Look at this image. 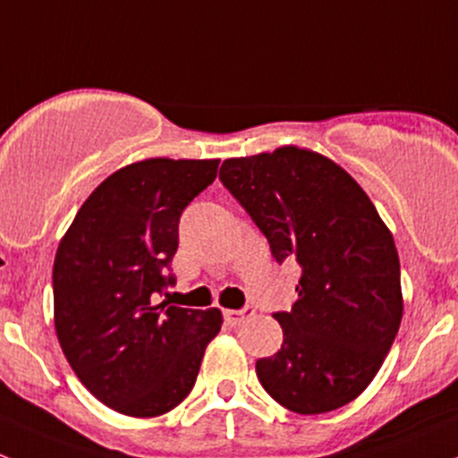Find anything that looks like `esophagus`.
Instances as JSON below:
<instances>
[{
  "mask_svg": "<svg viewBox=\"0 0 458 458\" xmlns=\"http://www.w3.org/2000/svg\"><path fill=\"white\" fill-rule=\"evenodd\" d=\"M252 316H254L252 307H243V310H225V311H224L225 322H228L230 327L243 325V322L248 320V318H252Z\"/></svg>",
  "mask_w": 458,
  "mask_h": 458,
  "instance_id": "esophagus-1",
  "label": "esophagus"
}]
</instances>
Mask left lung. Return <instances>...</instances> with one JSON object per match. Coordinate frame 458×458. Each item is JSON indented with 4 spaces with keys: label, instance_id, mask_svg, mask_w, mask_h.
I'll return each instance as SVG.
<instances>
[{
    "label": "left lung",
    "instance_id": "1",
    "mask_svg": "<svg viewBox=\"0 0 458 458\" xmlns=\"http://www.w3.org/2000/svg\"><path fill=\"white\" fill-rule=\"evenodd\" d=\"M219 180L266 234L274 259L302 269L292 311L274 314L283 344L257 362L259 382L298 415L353 402L377 375L403 314L391 230L362 186L310 148L230 157Z\"/></svg>",
    "mask_w": 458,
    "mask_h": 458
}]
</instances>
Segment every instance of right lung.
<instances>
[{"instance_id": "1", "label": "right lung", "mask_w": 458, "mask_h": 458, "mask_svg": "<svg viewBox=\"0 0 458 458\" xmlns=\"http://www.w3.org/2000/svg\"><path fill=\"white\" fill-rule=\"evenodd\" d=\"M219 160L148 157L118 168L85 199L52 269L55 329L67 362L98 402L129 417L173 411L195 386L224 316L153 305L173 285L186 206Z\"/></svg>"}]
</instances>
